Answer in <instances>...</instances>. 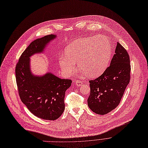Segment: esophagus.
<instances>
[{
	"instance_id": "esophagus-1",
	"label": "esophagus",
	"mask_w": 148,
	"mask_h": 148,
	"mask_svg": "<svg viewBox=\"0 0 148 148\" xmlns=\"http://www.w3.org/2000/svg\"><path fill=\"white\" fill-rule=\"evenodd\" d=\"M75 83L77 86H80L83 84V82L80 81V80H76Z\"/></svg>"
}]
</instances>
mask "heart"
Segmentation results:
<instances>
[{
  "mask_svg": "<svg viewBox=\"0 0 148 148\" xmlns=\"http://www.w3.org/2000/svg\"><path fill=\"white\" fill-rule=\"evenodd\" d=\"M66 54L60 58L62 72L71 74L78 61L79 69L90 77L101 74L108 66L112 56V46L109 39L102 35L80 39L69 45Z\"/></svg>",
  "mask_w": 148,
  "mask_h": 148,
  "instance_id": "heart-1",
  "label": "heart"
}]
</instances>
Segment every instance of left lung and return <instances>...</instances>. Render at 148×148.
<instances>
[{
	"instance_id": "obj_1",
	"label": "left lung",
	"mask_w": 148,
	"mask_h": 148,
	"mask_svg": "<svg viewBox=\"0 0 148 148\" xmlns=\"http://www.w3.org/2000/svg\"><path fill=\"white\" fill-rule=\"evenodd\" d=\"M130 70L129 53L117 42L110 66L98 78L89 81L87 103L93 112L104 115L118 106L129 83Z\"/></svg>"
}]
</instances>
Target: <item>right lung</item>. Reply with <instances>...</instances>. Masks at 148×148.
<instances>
[{"label":"right lung","mask_w":148,"mask_h":148,"mask_svg":"<svg viewBox=\"0 0 148 148\" xmlns=\"http://www.w3.org/2000/svg\"><path fill=\"white\" fill-rule=\"evenodd\" d=\"M54 38L55 35H48L32 41L22 53L15 68L21 101L35 116L48 120H57L64 111L65 91L72 80L61 79L49 73L42 77L34 76L29 69V57L41 52Z\"/></svg>","instance_id":"add662e5"}]
</instances>
